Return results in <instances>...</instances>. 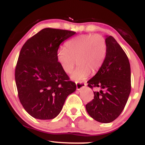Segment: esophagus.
<instances>
[{
  "label": "esophagus",
  "instance_id": "34e87169",
  "mask_svg": "<svg viewBox=\"0 0 145 145\" xmlns=\"http://www.w3.org/2000/svg\"><path fill=\"white\" fill-rule=\"evenodd\" d=\"M76 89L77 90H80L82 88H84V86H86V83H83V82H76Z\"/></svg>",
  "mask_w": 145,
  "mask_h": 145
}]
</instances>
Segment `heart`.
<instances>
[{
	"mask_svg": "<svg viewBox=\"0 0 145 145\" xmlns=\"http://www.w3.org/2000/svg\"><path fill=\"white\" fill-rule=\"evenodd\" d=\"M107 50V42L102 35H81L65 43V48L58 51L57 60L67 74L72 71L77 61L78 65L71 74V78L81 82L89 76L91 71L95 73L100 69Z\"/></svg>",
	"mask_w": 145,
	"mask_h": 145,
	"instance_id": "b5f03b06",
	"label": "heart"
}]
</instances>
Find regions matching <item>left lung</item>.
<instances>
[{"mask_svg":"<svg viewBox=\"0 0 145 145\" xmlns=\"http://www.w3.org/2000/svg\"><path fill=\"white\" fill-rule=\"evenodd\" d=\"M108 50L102 66L88 81L94 99L86 105L88 114L100 123L115 120L123 110L131 91L130 64L127 54L112 36L107 37Z\"/></svg>","mask_w":145,"mask_h":145,"instance_id":"1","label":"left lung"}]
</instances>
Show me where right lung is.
Returning a JSON list of instances; mask_svg holds the SVG:
<instances>
[{
  "label": "right lung",
  "mask_w": 145,
  "mask_h": 145,
  "mask_svg": "<svg viewBox=\"0 0 145 145\" xmlns=\"http://www.w3.org/2000/svg\"><path fill=\"white\" fill-rule=\"evenodd\" d=\"M76 33L46 28L29 38L22 48L15 69L21 104L31 116L41 120L55 118L66 98L76 89L57 60L59 46Z\"/></svg>",
  "instance_id": "1"
}]
</instances>
